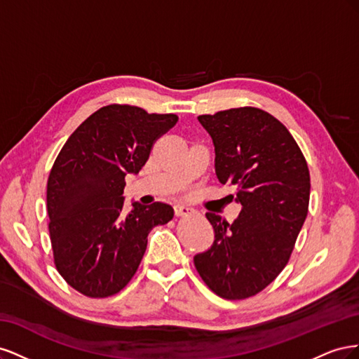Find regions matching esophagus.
<instances>
[{
	"label": "esophagus",
	"instance_id": "1",
	"mask_svg": "<svg viewBox=\"0 0 359 359\" xmlns=\"http://www.w3.org/2000/svg\"><path fill=\"white\" fill-rule=\"evenodd\" d=\"M173 210H175V215L177 217H182V215H187L190 214L193 210L189 208V206L186 205H181V203H177L175 206H173Z\"/></svg>",
	"mask_w": 359,
	"mask_h": 359
}]
</instances>
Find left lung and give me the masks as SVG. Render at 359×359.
I'll return each mask as SVG.
<instances>
[{
	"instance_id": "left-lung-1",
	"label": "left lung",
	"mask_w": 359,
	"mask_h": 359,
	"mask_svg": "<svg viewBox=\"0 0 359 359\" xmlns=\"http://www.w3.org/2000/svg\"><path fill=\"white\" fill-rule=\"evenodd\" d=\"M198 119L212 137L217 178L236 189L226 199L243 210L233 223L206 212L215 240L194 256V266L215 295L245 299L273 283L289 262L309 212V166L289 130L259 107Z\"/></svg>"
}]
</instances>
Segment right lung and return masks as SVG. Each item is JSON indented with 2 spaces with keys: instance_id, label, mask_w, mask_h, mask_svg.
Wrapping results in <instances>:
<instances>
[{
  "instance_id": "add662e5",
  "label": "right lung",
  "mask_w": 359,
  "mask_h": 359,
  "mask_svg": "<svg viewBox=\"0 0 359 359\" xmlns=\"http://www.w3.org/2000/svg\"><path fill=\"white\" fill-rule=\"evenodd\" d=\"M175 114H148L107 104L90 115L61 148L48 178L53 264L74 290L107 298L133 278L147 236L173 219L168 203H132L124 212L127 173H137L156 140L177 124Z\"/></svg>"
}]
</instances>
